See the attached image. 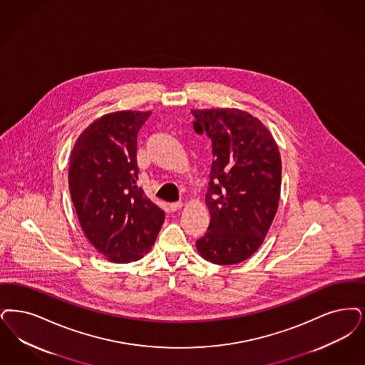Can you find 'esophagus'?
Returning <instances> with one entry per match:
<instances>
[{"label":"esophagus","instance_id":"esophagus-1","mask_svg":"<svg viewBox=\"0 0 365 365\" xmlns=\"http://www.w3.org/2000/svg\"><path fill=\"white\" fill-rule=\"evenodd\" d=\"M182 206H183V202H182V201H176V202L170 204V209H171L173 212H176V210H179Z\"/></svg>","mask_w":365,"mask_h":365}]
</instances>
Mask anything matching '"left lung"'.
I'll use <instances>...</instances> for the list:
<instances>
[{
	"label": "left lung",
	"instance_id": "left-lung-1",
	"mask_svg": "<svg viewBox=\"0 0 365 365\" xmlns=\"http://www.w3.org/2000/svg\"><path fill=\"white\" fill-rule=\"evenodd\" d=\"M192 129L212 140L213 161L205 202L210 224L197 240L216 264L243 262L261 247L277 212L278 146L259 119L236 108L191 110Z\"/></svg>",
	"mask_w": 365,
	"mask_h": 365
}]
</instances>
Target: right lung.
<instances>
[{
  "instance_id": "right-lung-1",
  "label": "right lung",
  "mask_w": 365,
  "mask_h": 365,
  "mask_svg": "<svg viewBox=\"0 0 365 365\" xmlns=\"http://www.w3.org/2000/svg\"><path fill=\"white\" fill-rule=\"evenodd\" d=\"M150 111L96 119L74 144L69 190L84 234L108 261L128 263L153 246L165 213L137 186V134Z\"/></svg>"
}]
</instances>
